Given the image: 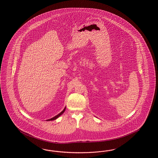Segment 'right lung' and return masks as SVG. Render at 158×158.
Returning <instances> with one entry per match:
<instances>
[{"mask_svg": "<svg viewBox=\"0 0 158 158\" xmlns=\"http://www.w3.org/2000/svg\"><path fill=\"white\" fill-rule=\"evenodd\" d=\"M65 108L66 107H65L64 109V110H63V111H61V113H60L59 114H57V115H56V116H55L54 117H53V118H51V119H48L47 121H52V120H55V119H57L59 116H60V115H61L63 113H64V111H65Z\"/></svg>", "mask_w": 158, "mask_h": 158, "instance_id": "right-lung-1", "label": "right lung"}]
</instances>
